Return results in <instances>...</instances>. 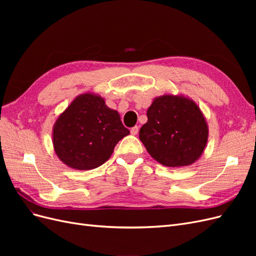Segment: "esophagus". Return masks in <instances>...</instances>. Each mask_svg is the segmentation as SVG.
Wrapping results in <instances>:
<instances>
[{
	"label": "esophagus",
	"mask_w": 256,
	"mask_h": 256,
	"mask_svg": "<svg viewBox=\"0 0 256 256\" xmlns=\"http://www.w3.org/2000/svg\"><path fill=\"white\" fill-rule=\"evenodd\" d=\"M130 132H131V134H132V136H136L138 132V126L132 127V128H131V130H130Z\"/></svg>",
	"instance_id": "esophagus-1"
}]
</instances>
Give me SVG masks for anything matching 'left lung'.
Segmentation results:
<instances>
[{
  "label": "left lung",
  "instance_id": "8db88e82",
  "mask_svg": "<svg viewBox=\"0 0 256 256\" xmlns=\"http://www.w3.org/2000/svg\"><path fill=\"white\" fill-rule=\"evenodd\" d=\"M146 150L160 164L190 166L202 156L208 141L203 112L191 98L164 94L147 109V122L138 132Z\"/></svg>",
  "mask_w": 256,
  "mask_h": 256
}]
</instances>
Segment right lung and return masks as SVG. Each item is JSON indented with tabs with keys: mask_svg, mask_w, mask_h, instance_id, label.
Returning <instances> with one entry per match:
<instances>
[{
	"mask_svg": "<svg viewBox=\"0 0 256 256\" xmlns=\"http://www.w3.org/2000/svg\"><path fill=\"white\" fill-rule=\"evenodd\" d=\"M130 131L124 127L116 110L92 92L76 96L56 120L53 148L67 166L86 171L104 164L114 147Z\"/></svg>",
	"mask_w": 256,
	"mask_h": 256,
	"instance_id": "1",
	"label": "right lung"
}]
</instances>
